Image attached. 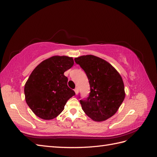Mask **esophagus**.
Wrapping results in <instances>:
<instances>
[{
    "instance_id": "34e87169",
    "label": "esophagus",
    "mask_w": 157,
    "mask_h": 157,
    "mask_svg": "<svg viewBox=\"0 0 157 157\" xmlns=\"http://www.w3.org/2000/svg\"><path fill=\"white\" fill-rule=\"evenodd\" d=\"M74 90H75V92L76 95H77V94H78V88H75Z\"/></svg>"
}]
</instances>
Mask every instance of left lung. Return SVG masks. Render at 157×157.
Segmentation results:
<instances>
[{
  "label": "left lung",
  "mask_w": 157,
  "mask_h": 157,
  "mask_svg": "<svg viewBox=\"0 0 157 157\" xmlns=\"http://www.w3.org/2000/svg\"><path fill=\"white\" fill-rule=\"evenodd\" d=\"M75 61L86 73L90 87L89 96L80 100L82 110L94 121L108 119L125 98L121 76L107 61L95 56H80Z\"/></svg>",
  "instance_id": "1"
}]
</instances>
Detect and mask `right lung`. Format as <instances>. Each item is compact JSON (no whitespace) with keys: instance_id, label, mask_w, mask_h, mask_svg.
I'll return each instance as SVG.
<instances>
[{"instance_id":"right-lung-1","label":"right lung","mask_w":157,"mask_h":157,"mask_svg":"<svg viewBox=\"0 0 157 157\" xmlns=\"http://www.w3.org/2000/svg\"><path fill=\"white\" fill-rule=\"evenodd\" d=\"M73 64L72 58L56 56L42 61L33 71L25 83L24 93L27 104L37 117L44 120L53 119L75 96L64 75Z\"/></svg>"}]
</instances>
